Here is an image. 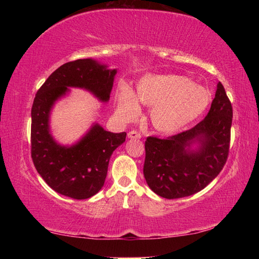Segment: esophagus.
Returning <instances> with one entry per match:
<instances>
[{
  "label": "esophagus",
  "instance_id": "obj_1",
  "mask_svg": "<svg viewBox=\"0 0 259 259\" xmlns=\"http://www.w3.org/2000/svg\"><path fill=\"white\" fill-rule=\"evenodd\" d=\"M128 137H129V138L139 139V138H142V134L138 133V131H136V130H131V131H129Z\"/></svg>",
  "mask_w": 259,
  "mask_h": 259
}]
</instances>
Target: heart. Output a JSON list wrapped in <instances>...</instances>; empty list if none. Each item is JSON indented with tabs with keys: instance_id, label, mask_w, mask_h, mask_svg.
I'll return each instance as SVG.
<instances>
[{
	"instance_id": "obj_1",
	"label": "heart",
	"mask_w": 259,
	"mask_h": 259,
	"mask_svg": "<svg viewBox=\"0 0 259 259\" xmlns=\"http://www.w3.org/2000/svg\"><path fill=\"white\" fill-rule=\"evenodd\" d=\"M136 98L152 106L151 121L157 130L171 133L198 119L208 107L210 93L186 76L168 74L143 78ZM136 98L129 89H122L119 94L116 111L123 120L134 119L138 114Z\"/></svg>"
}]
</instances>
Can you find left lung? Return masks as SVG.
I'll return each instance as SVG.
<instances>
[{"mask_svg": "<svg viewBox=\"0 0 259 259\" xmlns=\"http://www.w3.org/2000/svg\"><path fill=\"white\" fill-rule=\"evenodd\" d=\"M233 108L218 82L207 116L183 133L145 142L144 176L151 190L164 199L188 196L212 182L225 165L230 152ZM201 144L199 151L187 150L192 142Z\"/></svg>", "mask_w": 259, "mask_h": 259, "instance_id": "1", "label": "left lung"}]
</instances>
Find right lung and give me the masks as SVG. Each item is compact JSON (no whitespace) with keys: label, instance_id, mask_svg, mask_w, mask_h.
<instances>
[{"label":"right lung","instance_id":"right-lung-1","mask_svg":"<svg viewBox=\"0 0 259 259\" xmlns=\"http://www.w3.org/2000/svg\"><path fill=\"white\" fill-rule=\"evenodd\" d=\"M115 69L109 71L93 59H77L61 65L35 95L30 125V154L40 176L52 190L68 198L89 199L103 187L109 157L125 140V133L113 134L94 125L72 147L57 144L49 134L52 105L66 94L67 87L84 88L107 102Z\"/></svg>","mask_w":259,"mask_h":259}]
</instances>
